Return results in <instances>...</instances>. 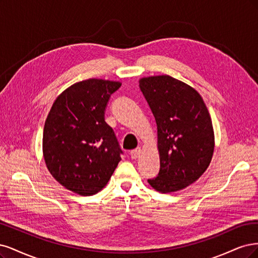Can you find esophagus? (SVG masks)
<instances>
[{"label":"esophagus","mask_w":258,"mask_h":258,"mask_svg":"<svg viewBox=\"0 0 258 258\" xmlns=\"http://www.w3.org/2000/svg\"><path fill=\"white\" fill-rule=\"evenodd\" d=\"M140 153H141V149L138 147L134 149V150L131 151V157L132 159H137V157L140 155Z\"/></svg>","instance_id":"obj_1"}]
</instances>
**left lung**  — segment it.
Masks as SVG:
<instances>
[{
	"label": "left lung",
	"mask_w": 258,
	"mask_h": 258,
	"mask_svg": "<svg viewBox=\"0 0 258 258\" xmlns=\"http://www.w3.org/2000/svg\"><path fill=\"white\" fill-rule=\"evenodd\" d=\"M139 88L157 126L160 171L148 179L157 192L183 189L199 179L214 150L212 121L195 89L168 75L141 78Z\"/></svg>",
	"instance_id": "left-lung-1"
}]
</instances>
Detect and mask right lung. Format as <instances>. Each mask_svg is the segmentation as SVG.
<instances>
[{
	"mask_svg": "<svg viewBox=\"0 0 258 258\" xmlns=\"http://www.w3.org/2000/svg\"><path fill=\"white\" fill-rule=\"evenodd\" d=\"M120 82L88 79L66 89L45 122L43 153L52 177L72 192L91 196L109 181L123 151L105 122L109 98Z\"/></svg>",
	"mask_w": 258,
	"mask_h": 258,
	"instance_id": "right-lung-1",
	"label": "right lung"
}]
</instances>
